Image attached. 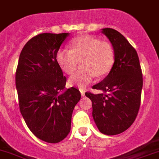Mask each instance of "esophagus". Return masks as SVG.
Masks as SVG:
<instances>
[{
  "instance_id": "esophagus-1",
  "label": "esophagus",
  "mask_w": 159,
  "mask_h": 159,
  "mask_svg": "<svg viewBox=\"0 0 159 159\" xmlns=\"http://www.w3.org/2000/svg\"><path fill=\"white\" fill-rule=\"evenodd\" d=\"M80 94H81V95L83 96V97H84V95H85V92H86V91L84 89H83V88H80Z\"/></svg>"
}]
</instances>
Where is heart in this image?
<instances>
[{
    "label": "heart",
    "mask_w": 159,
    "mask_h": 159,
    "mask_svg": "<svg viewBox=\"0 0 159 159\" xmlns=\"http://www.w3.org/2000/svg\"><path fill=\"white\" fill-rule=\"evenodd\" d=\"M69 47L70 49H59L56 59L62 71L69 75L75 72L79 61H81L82 69L68 79L71 86L84 88L95 75L105 76L113 68L114 49L108 42L94 36L83 35L72 39Z\"/></svg>",
    "instance_id": "obj_1"
}]
</instances>
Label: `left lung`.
<instances>
[{"label":"left lung","instance_id":"obj_1","mask_svg":"<svg viewBox=\"0 0 159 159\" xmlns=\"http://www.w3.org/2000/svg\"><path fill=\"white\" fill-rule=\"evenodd\" d=\"M103 34L110 41L115 61L108 75L93 89L102 94L86 92L92 102V116L98 129L108 136L127 130L136 118L139 110L143 75L136 49L120 32L103 28Z\"/></svg>","mask_w":159,"mask_h":159}]
</instances>
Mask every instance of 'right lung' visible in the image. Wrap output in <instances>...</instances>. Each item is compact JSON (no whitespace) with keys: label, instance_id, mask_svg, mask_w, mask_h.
<instances>
[{"label":"right lung","instance_id":"add662e5","mask_svg":"<svg viewBox=\"0 0 159 159\" xmlns=\"http://www.w3.org/2000/svg\"><path fill=\"white\" fill-rule=\"evenodd\" d=\"M69 33H43L23 46L16 72L20 113L39 139L56 143L69 133L74 107L81 94L65 89L66 77L57 62L60 46Z\"/></svg>","mask_w":159,"mask_h":159}]
</instances>
